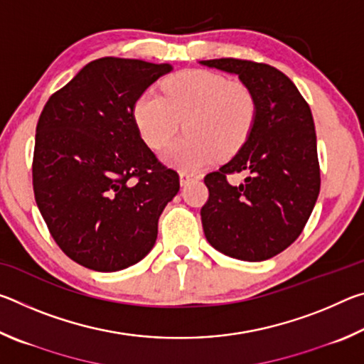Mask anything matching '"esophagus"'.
<instances>
[{
    "label": "esophagus",
    "instance_id": "esophagus-1",
    "mask_svg": "<svg viewBox=\"0 0 364 364\" xmlns=\"http://www.w3.org/2000/svg\"><path fill=\"white\" fill-rule=\"evenodd\" d=\"M193 178H197V176L193 173H188V171H180V183L181 184H188L191 180H193Z\"/></svg>",
    "mask_w": 364,
    "mask_h": 364
}]
</instances>
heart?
<instances>
[{
	"label": "heart",
	"mask_w": 364,
	"mask_h": 364,
	"mask_svg": "<svg viewBox=\"0 0 364 364\" xmlns=\"http://www.w3.org/2000/svg\"><path fill=\"white\" fill-rule=\"evenodd\" d=\"M146 90L133 102L132 117L143 143L157 151L184 123L186 136L171 143L162 159L171 167L194 171L218 157L228 159L247 143L257 125V97L244 85L217 72L191 69Z\"/></svg>",
	"instance_id": "b5f03b06"
}]
</instances>
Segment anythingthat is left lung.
I'll return each instance as SVG.
<instances>
[{
	"label": "left lung",
	"mask_w": 364,
	"mask_h": 364,
	"mask_svg": "<svg viewBox=\"0 0 364 364\" xmlns=\"http://www.w3.org/2000/svg\"><path fill=\"white\" fill-rule=\"evenodd\" d=\"M234 73L257 97V125L245 146L205 175L200 208L207 241L228 257L262 262L281 254L304 231L319 194V162L310 106L274 67L242 59L200 60ZM245 171L239 187L225 176Z\"/></svg>",
	"instance_id": "1"
}]
</instances>
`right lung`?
Instances as JSON below:
<instances>
[{
  "label": "right lung",
  "mask_w": 364,
  "mask_h": 364,
  "mask_svg": "<svg viewBox=\"0 0 364 364\" xmlns=\"http://www.w3.org/2000/svg\"><path fill=\"white\" fill-rule=\"evenodd\" d=\"M168 64L101 58L51 95L36 125L33 193L49 232L85 268L119 271L149 254L180 176L134 128L136 97Z\"/></svg>",
  "instance_id": "1"
}]
</instances>
